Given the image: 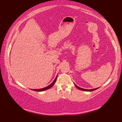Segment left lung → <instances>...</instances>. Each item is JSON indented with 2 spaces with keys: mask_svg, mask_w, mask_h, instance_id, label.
<instances>
[{
  "mask_svg": "<svg viewBox=\"0 0 122 122\" xmlns=\"http://www.w3.org/2000/svg\"><path fill=\"white\" fill-rule=\"evenodd\" d=\"M75 86H76V87L78 88V89L81 90V91H90V92H92V91H95V90H96V89H98V88H95V89H83V88H80V87H79V86H76V84H75Z\"/></svg>",
  "mask_w": 122,
  "mask_h": 122,
  "instance_id": "1",
  "label": "left lung"
}]
</instances>
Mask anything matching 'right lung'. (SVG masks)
Wrapping results in <instances>:
<instances>
[{
    "label": "right lung",
    "instance_id": "1",
    "mask_svg": "<svg viewBox=\"0 0 122 122\" xmlns=\"http://www.w3.org/2000/svg\"><path fill=\"white\" fill-rule=\"evenodd\" d=\"M56 78H57V76H56V79H54V81H53V83H51V84H50L49 86H46V87H45V88H41V89H33V91H36V92H41V91H46V89H49V88H51L53 86H54V84H55V83H56Z\"/></svg>",
    "mask_w": 122,
    "mask_h": 122
}]
</instances>
